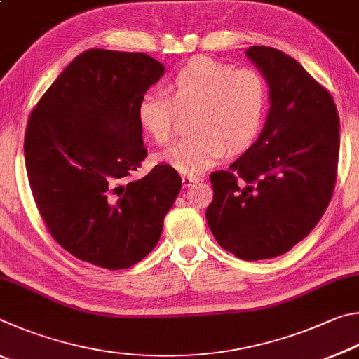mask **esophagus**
<instances>
[{
	"mask_svg": "<svg viewBox=\"0 0 359 359\" xmlns=\"http://www.w3.org/2000/svg\"><path fill=\"white\" fill-rule=\"evenodd\" d=\"M181 180H183V187H186V189H187V187H191V186H194V184H197L198 181L202 180V178H200V176H189V175H184L183 178H181Z\"/></svg>",
	"mask_w": 359,
	"mask_h": 359,
	"instance_id": "esophagus-1",
	"label": "esophagus"
}]
</instances>
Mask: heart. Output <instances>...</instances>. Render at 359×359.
Wrapping results in <instances>:
<instances>
[{
	"mask_svg": "<svg viewBox=\"0 0 359 359\" xmlns=\"http://www.w3.org/2000/svg\"><path fill=\"white\" fill-rule=\"evenodd\" d=\"M167 94L148 91L138 100V126L156 143L172 135L176 109L192 107L191 134L180 138L159 159L180 173L196 176L229 153L248 148L259 134L265 115V86L252 69L198 56L176 71Z\"/></svg>",
	"mask_w": 359,
	"mask_h": 359,
	"instance_id": "b5f03b06",
	"label": "heart"
}]
</instances>
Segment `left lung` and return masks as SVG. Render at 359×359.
<instances>
[{"label": "left lung", "instance_id": "1", "mask_svg": "<svg viewBox=\"0 0 359 359\" xmlns=\"http://www.w3.org/2000/svg\"><path fill=\"white\" fill-rule=\"evenodd\" d=\"M246 56L266 80L269 110L257 142L229 170L210 175L206 208L219 246L238 259H273L322 219L334 191L339 115L334 100L280 50L254 46Z\"/></svg>", "mask_w": 359, "mask_h": 359}]
</instances>
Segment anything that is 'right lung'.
I'll use <instances>...</instances> for the list:
<instances>
[{
    "mask_svg": "<svg viewBox=\"0 0 359 359\" xmlns=\"http://www.w3.org/2000/svg\"><path fill=\"white\" fill-rule=\"evenodd\" d=\"M163 72L144 53L86 50L31 111L25 163L34 202L52 236L80 260L124 269L159 241L180 175L165 163L140 180L129 175L147 157L138 100Z\"/></svg>",
    "mask_w": 359,
    "mask_h": 359,
    "instance_id": "add662e5",
    "label": "right lung"
}]
</instances>
